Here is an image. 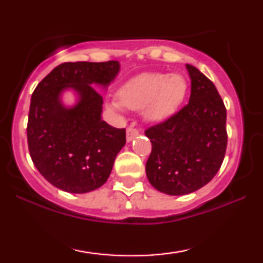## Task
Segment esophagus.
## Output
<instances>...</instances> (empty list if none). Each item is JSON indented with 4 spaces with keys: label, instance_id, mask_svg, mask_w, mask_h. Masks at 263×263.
<instances>
[{
    "label": "esophagus",
    "instance_id": "obj_1",
    "mask_svg": "<svg viewBox=\"0 0 263 263\" xmlns=\"http://www.w3.org/2000/svg\"><path fill=\"white\" fill-rule=\"evenodd\" d=\"M139 134V130L136 128H133V127H129L127 129V141H132L133 139L135 138V136H138Z\"/></svg>",
    "mask_w": 263,
    "mask_h": 263
}]
</instances>
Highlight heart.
Instances as JSON below:
<instances>
[{
	"label": "heart",
	"mask_w": 263,
	"mask_h": 263,
	"mask_svg": "<svg viewBox=\"0 0 263 263\" xmlns=\"http://www.w3.org/2000/svg\"><path fill=\"white\" fill-rule=\"evenodd\" d=\"M186 91L185 80L181 75L166 73H143L122 86L118 96L109 105L115 110L141 109L148 120L160 121L170 116L182 103Z\"/></svg>",
	"instance_id": "obj_1"
}]
</instances>
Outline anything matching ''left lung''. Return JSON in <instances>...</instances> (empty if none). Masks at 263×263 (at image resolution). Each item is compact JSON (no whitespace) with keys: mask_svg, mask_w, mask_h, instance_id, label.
Wrapping results in <instances>:
<instances>
[{"mask_svg":"<svg viewBox=\"0 0 263 263\" xmlns=\"http://www.w3.org/2000/svg\"><path fill=\"white\" fill-rule=\"evenodd\" d=\"M192 80L189 103L145 130L152 143L146 163L151 184L168 195H184L217 175L228 146L226 107L210 79L186 64Z\"/></svg>","mask_w":263,"mask_h":263,"instance_id":"obj_1","label":"left lung"}]
</instances>
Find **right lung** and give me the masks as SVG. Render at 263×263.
Wrapping results in <instances>:
<instances>
[{
  "mask_svg": "<svg viewBox=\"0 0 263 263\" xmlns=\"http://www.w3.org/2000/svg\"><path fill=\"white\" fill-rule=\"evenodd\" d=\"M120 70L117 61L64 62L32 93L27 142L34 166L63 192L84 194L107 181L115 158L125 145V129L102 120L103 97L92 84L107 86ZM73 88L79 103L67 109L59 100Z\"/></svg>",
  "mask_w": 263,
  "mask_h": 263,
  "instance_id": "1",
  "label": "right lung"
}]
</instances>
